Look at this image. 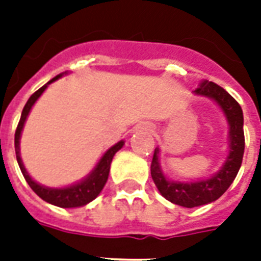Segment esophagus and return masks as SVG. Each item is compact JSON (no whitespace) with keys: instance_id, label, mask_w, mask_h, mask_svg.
Returning <instances> with one entry per match:
<instances>
[{"instance_id":"1","label":"esophagus","mask_w":261,"mask_h":261,"mask_svg":"<svg viewBox=\"0 0 261 261\" xmlns=\"http://www.w3.org/2000/svg\"><path fill=\"white\" fill-rule=\"evenodd\" d=\"M142 130L151 131V126H150V124H142Z\"/></svg>"}]
</instances>
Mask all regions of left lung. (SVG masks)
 <instances>
[{
  "mask_svg": "<svg viewBox=\"0 0 261 261\" xmlns=\"http://www.w3.org/2000/svg\"><path fill=\"white\" fill-rule=\"evenodd\" d=\"M195 94L206 96L218 102L226 115L230 126V150L226 163L222 169L213 177L195 182L169 181L161 172L159 164V149H155L151 160L150 172L155 187L160 194L169 202L182 207H198L217 200L222 196L236 178L243 163L245 138H244V116L243 110L234 98L226 90L211 83L208 80H202L199 87L195 89Z\"/></svg>",
  "mask_w": 261,
  "mask_h": 261,
  "instance_id": "8db88e82",
  "label": "left lung"
}]
</instances>
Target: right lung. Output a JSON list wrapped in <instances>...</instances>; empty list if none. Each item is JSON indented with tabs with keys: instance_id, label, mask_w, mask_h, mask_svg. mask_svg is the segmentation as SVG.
<instances>
[{
	"instance_id": "1",
	"label": "right lung",
	"mask_w": 261,
	"mask_h": 261,
	"mask_svg": "<svg viewBox=\"0 0 261 261\" xmlns=\"http://www.w3.org/2000/svg\"><path fill=\"white\" fill-rule=\"evenodd\" d=\"M61 77V74L54 77L53 80H50L46 85H43L40 89H38L35 92L28 101L22 108L21 118H20V122L17 124V128H16V133H14V150H16V159H17L18 167L21 169V173L25 178V181L28 182V186L32 188L35 194L40 196L43 200H46L47 203H51L54 206L63 207V208H73V207H80L85 206L87 203L92 202L96 196H97L101 190L106 186L107 180H108V174H110V167L111 163H112V159H114L115 153L118 150H120L124 145L123 141L118 142L115 146H112L111 149L106 151V154L102 155L101 160L98 161L97 167L94 168L93 172L88 176L85 180H83L79 184H74V186L66 187V188H47V187H43L38 182H35L32 178L30 177L28 172L25 171V168L22 165L21 157H20V146H18V141H20V135H21V130L24 127V122H25L27 116L30 114L31 108L35 104V101L38 100L39 96L44 92V89L47 88L48 84H51L55 80H58Z\"/></svg>"
}]
</instances>
